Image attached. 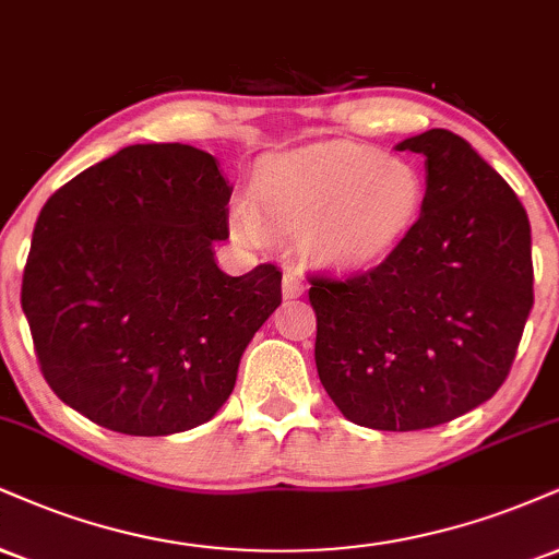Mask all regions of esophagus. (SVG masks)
Here are the masks:
<instances>
[{
    "label": "esophagus",
    "instance_id": "34e87169",
    "mask_svg": "<svg viewBox=\"0 0 559 559\" xmlns=\"http://www.w3.org/2000/svg\"><path fill=\"white\" fill-rule=\"evenodd\" d=\"M307 292V278L299 267H288L284 273V299H299Z\"/></svg>",
    "mask_w": 559,
    "mask_h": 559
}]
</instances>
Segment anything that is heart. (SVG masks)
<instances>
[{"label": "heart", "instance_id": "b5f03b06", "mask_svg": "<svg viewBox=\"0 0 559 559\" xmlns=\"http://www.w3.org/2000/svg\"><path fill=\"white\" fill-rule=\"evenodd\" d=\"M425 207V179L412 160L380 147L335 143L267 158L254 177V205L239 203L234 224L262 237L260 213L307 234L314 258L338 271L380 265L406 241Z\"/></svg>", "mask_w": 559, "mask_h": 559}]
</instances>
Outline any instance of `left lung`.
Returning a JSON list of instances; mask_svg holds the SVG:
<instances>
[{
	"label": "left lung",
	"mask_w": 559,
	"mask_h": 559,
	"mask_svg": "<svg viewBox=\"0 0 559 559\" xmlns=\"http://www.w3.org/2000/svg\"><path fill=\"white\" fill-rule=\"evenodd\" d=\"M425 156L406 241L374 271L314 278V365L348 421L385 432L445 425L497 393L534 307L531 224L506 179L461 134L395 145Z\"/></svg>",
	"instance_id": "obj_1"
}]
</instances>
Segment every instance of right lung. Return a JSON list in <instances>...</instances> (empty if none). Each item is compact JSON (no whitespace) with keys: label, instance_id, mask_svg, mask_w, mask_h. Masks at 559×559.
Masks as SVG:
<instances>
[{"label":"right lung","instance_id":"add662e5","mask_svg":"<svg viewBox=\"0 0 559 559\" xmlns=\"http://www.w3.org/2000/svg\"><path fill=\"white\" fill-rule=\"evenodd\" d=\"M231 185L181 143L127 145L46 200L23 273L41 372L96 425L164 437L205 425L281 305V271L228 275Z\"/></svg>","mask_w":559,"mask_h":559}]
</instances>
